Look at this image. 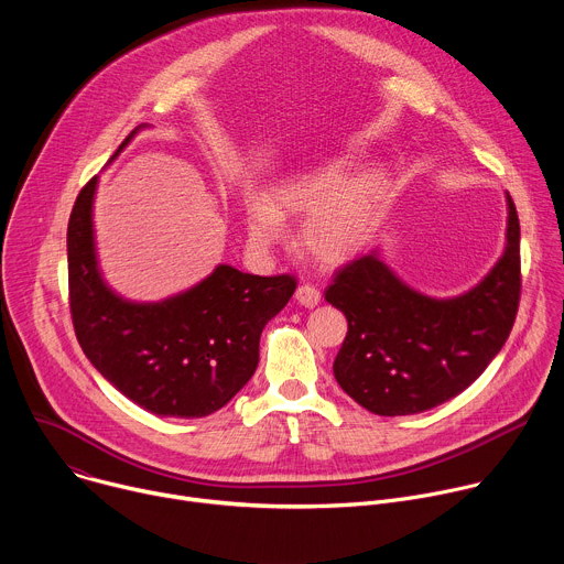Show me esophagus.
I'll use <instances>...</instances> for the list:
<instances>
[{
	"mask_svg": "<svg viewBox=\"0 0 564 564\" xmlns=\"http://www.w3.org/2000/svg\"><path fill=\"white\" fill-rule=\"evenodd\" d=\"M294 296H296V301H299L301 305H305V307H314V305L321 301V292H318L314 285H310V283L299 285Z\"/></svg>",
	"mask_w": 564,
	"mask_h": 564,
	"instance_id": "obj_1",
	"label": "esophagus"
}]
</instances>
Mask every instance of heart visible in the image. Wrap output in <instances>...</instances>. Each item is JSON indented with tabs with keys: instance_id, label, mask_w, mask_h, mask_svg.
I'll use <instances>...</instances> for the list:
<instances>
[{
	"instance_id": "heart-1",
	"label": "heart",
	"mask_w": 564,
	"mask_h": 564,
	"mask_svg": "<svg viewBox=\"0 0 564 564\" xmlns=\"http://www.w3.org/2000/svg\"><path fill=\"white\" fill-rule=\"evenodd\" d=\"M346 160L281 178L268 200L254 196L246 209L250 243L268 252L285 234L283 216H305L299 243L324 265L352 261L368 243L388 203V178L379 167L348 176Z\"/></svg>"
}]
</instances>
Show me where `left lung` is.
Segmentation results:
<instances>
[{
  "mask_svg": "<svg viewBox=\"0 0 564 564\" xmlns=\"http://www.w3.org/2000/svg\"><path fill=\"white\" fill-rule=\"evenodd\" d=\"M509 203L507 248L496 268L455 299L401 283L379 254L344 265L326 301L348 318L335 379L375 415L435 409L468 388L502 350L520 305V220Z\"/></svg>",
  "mask_w": 564,
  "mask_h": 564,
  "instance_id": "obj_1",
  "label": "left lung"
}]
</instances>
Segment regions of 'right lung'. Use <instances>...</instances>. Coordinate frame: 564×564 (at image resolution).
Wrapping results in <instances>:
<instances>
[{
	"instance_id": "obj_1",
	"label": "right lung",
	"mask_w": 564,
	"mask_h": 564,
	"mask_svg": "<svg viewBox=\"0 0 564 564\" xmlns=\"http://www.w3.org/2000/svg\"><path fill=\"white\" fill-rule=\"evenodd\" d=\"M96 185L98 176L77 194L66 229L75 337L96 370L144 411L158 417H207L254 375L261 333L294 294L296 279L218 265L172 299L124 301L98 270L91 220Z\"/></svg>"
}]
</instances>
